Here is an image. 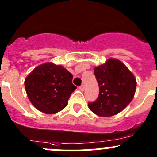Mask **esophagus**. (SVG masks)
I'll list each match as a JSON object with an SVG mask.
<instances>
[{
  "label": "esophagus",
  "mask_w": 157,
  "mask_h": 157,
  "mask_svg": "<svg viewBox=\"0 0 157 157\" xmlns=\"http://www.w3.org/2000/svg\"><path fill=\"white\" fill-rule=\"evenodd\" d=\"M79 90H81V91H84V90H85V86H84V85H82V86H79Z\"/></svg>",
  "instance_id": "34e87169"
}]
</instances>
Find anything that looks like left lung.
<instances>
[{
    "label": "left lung",
    "mask_w": 157,
    "mask_h": 157,
    "mask_svg": "<svg viewBox=\"0 0 157 157\" xmlns=\"http://www.w3.org/2000/svg\"><path fill=\"white\" fill-rule=\"evenodd\" d=\"M99 85V96L89 102L91 111L102 117L117 114L125 108L134 97L136 80L123 63L109 59L103 65L94 68Z\"/></svg>",
    "instance_id": "1"
}]
</instances>
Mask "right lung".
Here are the masks:
<instances>
[{"mask_svg":"<svg viewBox=\"0 0 157 157\" xmlns=\"http://www.w3.org/2000/svg\"><path fill=\"white\" fill-rule=\"evenodd\" d=\"M73 75L61 65L46 63L36 67L26 77L25 88L31 103L40 111L55 113L61 111L77 87Z\"/></svg>","mask_w":157,"mask_h":157,"instance_id":"1","label":"right lung"}]
</instances>
